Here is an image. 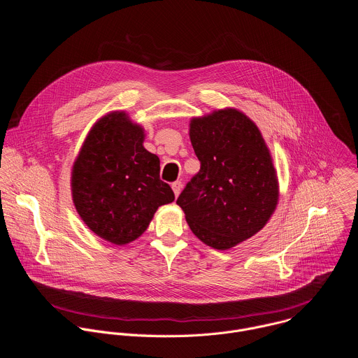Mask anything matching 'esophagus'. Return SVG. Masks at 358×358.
Listing matches in <instances>:
<instances>
[{
  "instance_id": "obj_1",
  "label": "esophagus",
  "mask_w": 358,
  "mask_h": 358,
  "mask_svg": "<svg viewBox=\"0 0 358 358\" xmlns=\"http://www.w3.org/2000/svg\"><path fill=\"white\" fill-rule=\"evenodd\" d=\"M171 187H173V191H174L176 196H178L180 192H181V189H182V182H181V181H174Z\"/></svg>"
}]
</instances>
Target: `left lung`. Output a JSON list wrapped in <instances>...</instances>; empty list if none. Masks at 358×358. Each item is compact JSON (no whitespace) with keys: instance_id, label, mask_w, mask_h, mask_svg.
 Segmentation results:
<instances>
[{"instance_id":"obj_1","label":"left lung","mask_w":358,"mask_h":358,"mask_svg":"<svg viewBox=\"0 0 358 358\" xmlns=\"http://www.w3.org/2000/svg\"><path fill=\"white\" fill-rule=\"evenodd\" d=\"M199 171L177 198L191 231L225 250L261 231L278 203V180L259 129L235 109L192 119Z\"/></svg>"}]
</instances>
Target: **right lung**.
<instances>
[{"mask_svg":"<svg viewBox=\"0 0 358 358\" xmlns=\"http://www.w3.org/2000/svg\"><path fill=\"white\" fill-rule=\"evenodd\" d=\"M143 129L126 113H110L93 126L73 164L80 218L116 245L138 238L157 208L174 201L171 187L160 180V159L143 147Z\"/></svg>","mask_w":358,"mask_h":358,"instance_id":"1","label":"right lung"}]
</instances>
